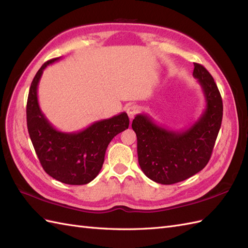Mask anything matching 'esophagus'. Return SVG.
<instances>
[{"label":"esophagus","instance_id":"34e87169","mask_svg":"<svg viewBox=\"0 0 248 248\" xmlns=\"http://www.w3.org/2000/svg\"><path fill=\"white\" fill-rule=\"evenodd\" d=\"M139 107L138 106H129L128 108H126V112H127V115H128V117H129V119H133L134 118V116H136L138 112H139Z\"/></svg>","mask_w":248,"mask_h":248}]
</instances>
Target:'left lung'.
<instances>
[{
	"mask_svg": "<svg viewBox=\"0 0 248 248\" xmlns=\"http://www.w3.org/2000/svg\"><path fill=\"white\" fill-rule=\"evenodd\" d=\"M193 77L204 92L206 109L188 129L175 131L155 124L147 115L133 119L141 170L156 183L181 182L204 169L211 157L222 121V99L211 74L193 63Z\"/></svg>",
	"mask_w": 248,
	"mask_h": 248,
	"instance_id": "8db88e82",
	"label": "left lung"
}]
</instances>
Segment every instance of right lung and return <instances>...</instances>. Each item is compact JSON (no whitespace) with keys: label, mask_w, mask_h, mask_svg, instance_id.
<instances>
[{"label":"right lung","mask_w":248,"mask_h":248,"mask_svg":"<svg viewBox=\"0 0 248 248\" xmlns=\"http://www.w3.org/2000/svg\"><path fill=\"white\" fill-rule=\"evenodd\" d=\"M44 63L30 87L27 102L28 131L43 170L58 181L70 185H84L99 174L107 148L117 134L128 128L126 112L97 121L78 132L57 130L42 114L37 89L46 67L58 61Z\"/></svg>","instance_id":"right-lung-1"}]
</instances>
